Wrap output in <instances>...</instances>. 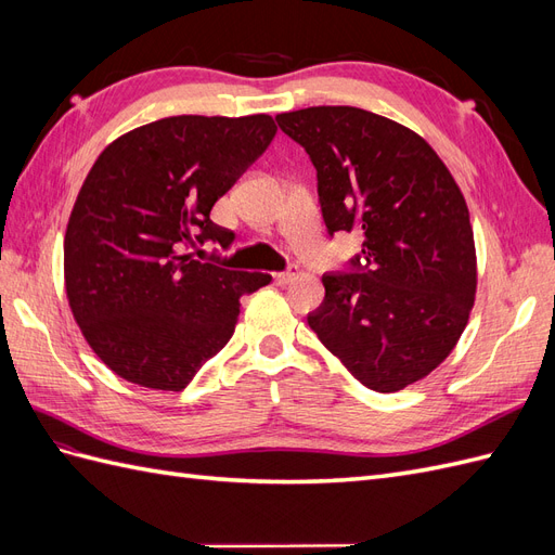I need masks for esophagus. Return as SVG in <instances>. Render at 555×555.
Segmentation results:
<instances>
[{"instance_id": "obj_1", "label": "esophagus", "mask_w": 555, "mask_h": 555, "mask_svg": "<svg viewBox=\"0 0 555 555\" xmlns=\"http://www.w3.org/2000/svg\"><path fill=\"white\" fill-rule=\"evenodd\" d=\"M296 275H298V268L289 263V266H287V271H278V273H273V280H275V284H280V287H284V284H289Z\"/></svg>"}]
</instances>
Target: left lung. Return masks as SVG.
I'll return each instance as SVG.
<instances>
[{
  "label": "left lung",
  "instance_id": "obj_1",
  "mask_svg": "<svg viewBox=\"0 0 555 555\" xmlns=\"http://www.w3.org/2000/svg\"><path fill=\"white\" fill-rule=\"evenodd\" d=\"M275 120L314 166L328 236L363 233L347 271L322 275L308 324L367 389H405L449 357L475 304L459 184L422 137L371 111L312 106Z\"/></svg>",
  "mask_w": 555,
  "mask_h": 555
}]
</instances>
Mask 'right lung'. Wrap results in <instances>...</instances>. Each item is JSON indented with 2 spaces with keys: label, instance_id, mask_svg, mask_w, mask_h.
I'll list each match as a JSON object with an SVG mask.
<instances>
[{
  "label": "right lung",
  "instance_id": "1",
  "mask_svg": "<svg viewBox=\"0 0 555 555\" xmlns=\"http://www.w3.org/2000/svg\"><path fill=\"white\" fill-rule=\"evenodd\" d=\"M271 115H176L113 141L78 192L64 238L66 296L115 375L180 391L236 328L238 300L271 282L188 255L236 233L210 220L275 139Z\"/></svg>",
  "mask_w": 555,
  "mask_h": 555
}]
</instances>
